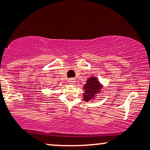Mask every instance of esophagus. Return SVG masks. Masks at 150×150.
<instances>
[{"instance_id":"1","label":"esophagus","mask_w":150,"mask_h":150,"mask_svg":"<svg viewBox=\"0 0 150 150\" xmlns=\"http://www.w3.org/2000/svg\"><path fill=\"white\" fill-rule=\"evenodd\" d=\"M68 82H69V83L71 84V85H74V84L75 83V82H76V80L74 78H70L69 79V80H68Z\"/></svg>"}]
</instances>
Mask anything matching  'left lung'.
I'll return each mask as SVG.
<instances>
[{
  "label": "left lung",
  "instance_id": "left-lung-1",
  "mask_svg": "<svg viewBox=\"0 0 150 150\" xmlns=\"http://www.w3.org/2000/svg\"><path fill=\"white\" fill-rule=\"evenodd\" d=\"M104 87L102 84L99 82V79L95 76L89 77L87 79L86 84L84 85L83 99L85 101H93L97 97V94H101Z\"/></svg>",
  "mask_w": 150,
  "mask_h": 150
}]
</instances>
